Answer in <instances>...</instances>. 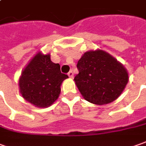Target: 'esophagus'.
<instances>
[{
	"label": "esophagus",
	"mask_w": 146,
	"mask_h": 146,
	"mask_svg": "<svg viewBox=\"0 0 146 146\" xmlns=\"http://www.w3.org/2000/svg\"><path fill=\"white\" fill-rule=\"evenodd\" d=\"M67 75H68V76H69V77H70V78H72V77H73V76H74V74H73V71H69V72H68V74H67Z\"/></svg>",
	"instance_id": "34e87169"
}]
</instances>
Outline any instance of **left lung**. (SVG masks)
Instances as JSON below:
<instances>
[{
    "instance_id": "1",
    "label": "left lung",
    "mask_w": 146,
    "mask_h": 146,
    "mask_svg": "<svg viewBox=\"0 0 146 146\" xmlns=\"http://www.w3.org/2000/svg\"><path fill=\"white\" fill-rule=\"evenodd\" d=\"M75 83L82 96L97 105L116 100L125 88L129 74L125 66L102 50L85 52L77 63Z\"/></svg>"
}]
</instances>
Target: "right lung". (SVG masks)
I'll return each mask as SVG.
<instances>
[{
	"label": "right lung",
	"instance_id": "right-lung-1",
	"mask_svg": "<svg viewBox=\"0 0 146 146\" xmlns=\"http://www.w3.org/2000/svg\"><path fill=\"white\" fill-rule=\"evenodd\" d=\"M60 65L50 60V54L38 52L31 58L19 78V91L26 101L37 108L50 106L59 96L62 81Z\"/></svg>",
	"mask_w": 146,
	"mask_h": 146
}]
</instances>
